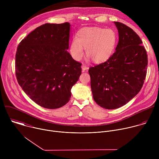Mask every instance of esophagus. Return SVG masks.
Returning a JSON list of instances; mask_svg holds the SVG:
<instances>
[{"mask_svg": "<svg viewBox=\"0 0 159 159\" xmlns=\"http://www.w3.org/2000/svg\"><path fill=\"white\" fill-rule=\"evenodd\" d=\"M88 69H89V67H88L87 65H84V64H83V65H82V71H83V72H85V70H88Z\"/></svg>", "mask_w": 159, "mask_h": 159, "instance_id": "34e87169", "label": "esophagus"}]
</instances>
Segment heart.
<instances>
[{
    "instance_id": "obj_1",
    "label": "heart",
    "mask_w": 159,
    "mask_h": 159,
    "mask_svg": "<svg viewBox=\"0 0 159 159\" xmlns=\"http://www.w3.org/2000/svg\"><path fill=\"white\" fill-rule=\"evenodd\" d=\"M117 39L116 32L112 29L85 28L72 41L70 53L74 60L79 61L84 55V48L87 56L94 62H102L112 54Z\"/></svg>"
}]
</instances>
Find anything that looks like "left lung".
I'll list each match as a JSON object with an SVG mask.
<instances>
[{
	"mask_svg": "<svg viewBox=\"0 0 159 159\" xmlns=\"http://www.w3.org/2000/svg\"><path fill=\"white\" fill-rule=\"evenodd\" d=\"M119 33L115 52L89 73L95 102L101 107L119 108L141 90L147 75L148 55L142 41L131 28L115 22Z\"/></svg>",
	"mask_w": 159,
	"mask_h": 159,
	"instance_id": "1",
	"label": "left lung"
}]
</instances>
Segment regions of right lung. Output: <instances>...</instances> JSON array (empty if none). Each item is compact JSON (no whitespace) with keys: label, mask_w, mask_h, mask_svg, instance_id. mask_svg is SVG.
Returning <instances> with one entry per match:
<instances>
[{"label":"right lung","mask_w":159,"mask_h":159,"mask_svg":"<svg viewBox=\"0 0 159 159\" xmlns=\"http://www.w3.org/2000/svg\"><path fill=\"white\" fill-rule=\"evenodd\" d=\"M70 25L46 23L22 39L16 53L18 84L37 104L48 109L65 105L82 73V63L67 52Z\"/></svg>","instance_id":"obj_1"}]
</instances>
